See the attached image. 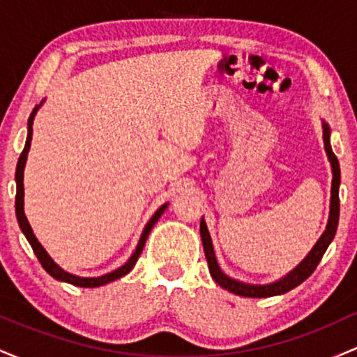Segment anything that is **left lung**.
Returning a JSON list of instances; mask_svg holds the SVG:
<instances>
[{
  "label": "left lung",
  "instance_id": "1",
  "mask_svg": "<svg viewBox=\"0 0 357 357\" xmlns=\"http://www.w3.org/2000/svg\"><path fill=\"white\" fill-rule=\"evenodd\" d=\"M322 132H324V149H326L327 159H329L331 167H333V184H331V206H329V220H327L326 230L321 235V238L317 240V243L314 245L312 250L307 253V257L296 268L290 270L287 275H284L278 280L272 282V284H247V282L236 280L221 270L216 260L215 248H213V241L208 231L206 221L202 218L199 223V235H202L204 255H206L208 268L213 280L216 282L220 287H223L228 292L235 294V296L241 297H273V296H282V294L289 292V290L296 289L297 285H301L302 282L307 280L314 273L315 267L319 265L324 253H326L327 247L331 245V241L334 240L335 230H337L339 223V186H341V169H339V161L333 153V147H331V127L326 121H322Z\"/></svg>",
  "mask_w": 357,
  "mask_h": 357
}]
</instances>
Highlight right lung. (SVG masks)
I'll use <instances>...</instances> for the list:
<instances>
[{"label":"right lung","instance_id":"right-lung-1","mask_svg":"<svg viewBox=\"0 0 357 357\" xmlns=\"http://www.w3.org/2000/svg\"><path fill=\"white\" fill-rule=\"evenodd\" d=\"M43 102L45 100H42L38 105H36V107L33 109V112H31L30 119H28L26 142H24V149H23L22 155H20L18 165H16V174H15V181H16V202H15L16 220H18V225H20V228H22L23 235L26 236L28 241H30L31 248H33L35 255L40 260V264H42V267L47 270V273H50L53 278H56V280H60V282H67V284H72V285H77V287H89V289H93V287H100V285L110 284V282H114V280H117V278L127 275V273H129L130 270L134 268V265H136L137 258L141 257L142 248H144L147 236H149V233H151V230H153L155 221L161 218V215L166 211L167 204H169V203L162 204V206L154 213L153 218L147 221L144 230H142L141 238H139V243H137L136 250H134L132 255H130L129 260H127L126 264L122 265V267L112 270V272L105 273V275H100V277H79V275H73V273H70V272H67V270H63V268L60 267V265H56L55 261H53V258L48 255L47 250L42 247V243H40V241L36 240L35 233H33V230H31V227H30V223H28L26 216H24V206H23V204H24V188H23L24 165H26L28 153H30L31 134H33L35 116H36V112H38V109L43 105Z\"/></svg>","mask_w":357,"mask_h":357}]
</instances>
